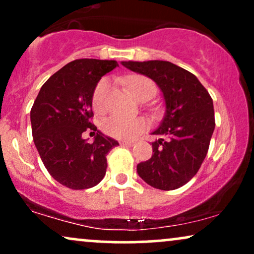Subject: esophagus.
I'll use <instances>...</instances> for the list:
<instances>
[{
    "label": "esophagus",
    "mask_w": 254,
    "mask_h": 254,
    "mask_svg": "<svg viewBox=\"0 0 254 254\" xmlns=\"http://www.w3.org/2000/svg\"><path fill=\"white\" fill-rule=\"evenodd\" d=\"M121 143L125 145V147H133V145H135V142H130V141H122Z\"/></svg>",
    "instance_id": "esophagus-1"
}]
</instances>
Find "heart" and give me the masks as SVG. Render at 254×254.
Here are the masks:
<instances>
[{
    "label": "heart",
    "mask_w": 254,
    "mask_h": 254,
    "mask_svg": "<svg viewBox=\"0 0 254 254\" xmlns=\"http://www.w3.org/2000/svg\"><path fill=\"white\" fill-rule=\"evenodd\" d=\"M127 86L137 100H141L148 94H154L155 90L153 81L141 75L127 78ZM107 88H109V81L106 78H101L93 90L92 105L95 112H101L104 110V99ZM101 127L104 132L111 137L118 139H132L147 129V122L143 118H124L111 116L104 119Z\"/></svg>",
    "instance_id": "1"
}]
</instances>
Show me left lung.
Segmentation results:
<instances>
[{"label":"left lung","instance_id":"left-lung-1","mask_svg":"<svg viewBox=\"0 0 254 254\" xmlns=\"http://www.w3.org/2000/svg\"><path fill=\"white\" fill-rule=\"evenodd\" d=\"M155 81L164 93L166 115L154 135L153 155L137 165V173L159 190H176L196 176L215 129L212 99L190 71L167 61L122 62Z\"/></svg>","mask_w":254,"mask_h":254}]
</instances>
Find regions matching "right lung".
<instances>
[{
  "label": "right lung",
  "instance_id": "add662e5",
  "mask_svg": "<svg viewBox=\"0 0 254 254\" xmlns=\"http://www.w3.org/2000/svg\"><path fill=\"white\" fill-rule=\"evenodd\" d=\"M117 66L116 61H72L43 84L32 106V135L40 159L55 180L72 190L100 183L107 153L119 145L100 131L93 144L82 138L86 130H97L92 124L93 90L101 76Z\"/></svg>",
  "mask_w": 254,
  "mask_h": 254
}]
</instances>
